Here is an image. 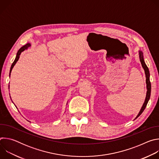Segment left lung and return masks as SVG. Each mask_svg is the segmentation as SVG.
Wrapping results in <instances>:
<instances>
[{
    "mask_svg": "<svg viewBox=\"0 0 159 159\" xmlns=\"http://www.w3.org/2000/svg\"><path fill=\"white\" fill-rule=\"evenodd\" d=\"M139 57H140V60L142 64V66L143 67V69L145 71V77H146V84H147V94H146V98H145V102L139 112V113L138 114V115L137 116V117L135 118V119H137L141 114L143 112V111H144V109H145L147 104L150 99V94H151V83L150 82V72H149V70H148V68L147 67V65L145 63L144 61V58H143V53L142 51L139 50ZM134 119V120H135Z\"/></svg>",
    "mask_w": 159,
    "mask_h": 159,
    "instance_id": "8db88e82",
    "label": "left lung"
}]
</instances>
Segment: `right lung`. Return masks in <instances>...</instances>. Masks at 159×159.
Returning a JSON list of instances; mask_svg holds the SVG:
<instances>
[{"label":"right lung","instance_id":"1","mask_svg":"<svg viewBox=\"0 0 159 159\" xmlns=\"http://www.w3.org/2000/svg\"><path fill=\"white\" fill-rule=\"evenodd\" d=\"M30 46H31L30 43H27L26 44L24 45L23 47H22L18 50V52H17V55H16V58H15V60H14V62L12 63V65H11V67L10 73H9V77H10V75H11V71H12V69H13L14 66L16 65V62L18 61V60H19V57H20V53H21L22 52H24L25 50L28 49V48L29 47H30Z\"/></svg>","mask_w":159,"mask_h":159}]
</instances>
